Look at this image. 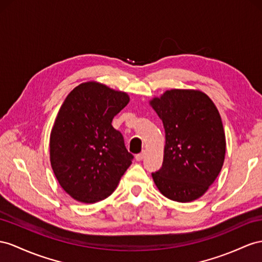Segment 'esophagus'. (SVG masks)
Masks as SVG:
<instances>
[{
  "instance_id": "34e87169",
  "label": "esophagus",
  "mask_w": 262,
  "mask_h": 262,
  "mask_svg": "<svg viewBox=\"0 0 262 262\" xmlns=\"http://www.w3.org/2000/svg\"><path fill=\"white\" fill-rule=\"evenodd\" d=\"M144 157H145V151L137 154V155L135 156V159L137 160V162H140V160H143V159H144Z\"/></svg>"
}]
</instances>
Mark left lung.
<instances>
[{"label":"left lung","instance_id":"8db88e82","mask_svg":"<svg viewBox=\"0 0 262 262\" xmlns=\"http://www.w3.org/2000/svg\"><path fill=\"white\" fill-rule=\"evenodd\" d=\"M150 105L166 134L163 166L151 173L154 182L173 201L196 200L224 165L226 137L217 107L205 93L195 90L166 91Z\"/></svg>","mask_w":262,"mask_h":262}]
</instances>
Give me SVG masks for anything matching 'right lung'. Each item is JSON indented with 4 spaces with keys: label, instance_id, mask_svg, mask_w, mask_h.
Listing matches in <instances>:
<instances>
[{
    "label": "right lung",
    "instance_id": "right-lung-1",
    "mask_svg": "<svg viewBox=\"0 0 262 262\" xmlns=\"http://www.w3.org/2000/svg\"><path fill=\"white\" fill-rule=\"evenodd\" d=\"M124 92L87 82L75 87L58 111L50 138V158L59 185L77 201L94 204L111 196L134 156L114 116L128 104Z\"/></svg>",
    "mask_w": 262,
    "mask_h": 262
}]
</instances>
